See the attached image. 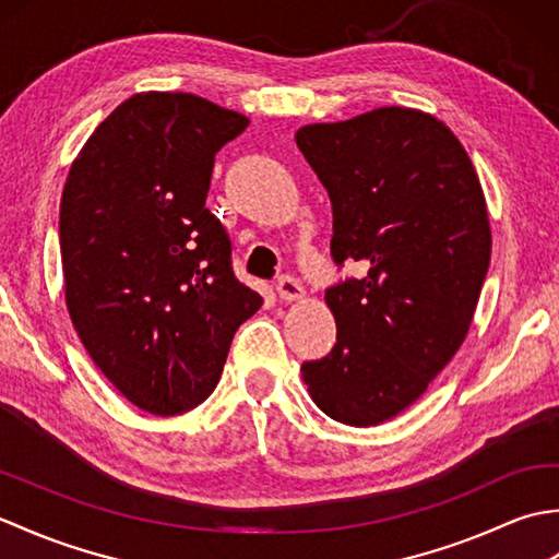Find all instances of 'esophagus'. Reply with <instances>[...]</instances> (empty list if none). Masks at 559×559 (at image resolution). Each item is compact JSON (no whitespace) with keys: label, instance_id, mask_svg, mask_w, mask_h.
<instances>
[{"label":"esophagus","instance_id":"34e87169","mask_svg":"<svg viewBox=\"0 0 559 559\" xmlns=\"http://www.w3.org/2000/svg\"><path fill=\"white\" fill-rule=\"evenodd\" d=\"M276 293H278V298H281V300L293 302V300H300L305 290H302V283H300L298 278H293V276H281V278H278V283H276Z\"/></svg>","mask_w":559,"mask_h":559}]
</instances>
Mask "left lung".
<instances>
[{"label": "left lung", "instance_id": "left-lung-1", "mask_svg": "<svg viewBox=\"0 0 559 559\" xmlns=\"http://www.w3.org/2000/svg\"><path fill=\"white\" fill-rule=\"evenodd\" d=\"M295 141L334 209L331 257L365 269L326 288L336 346L300 372L329 418L379 425L425 394L468 334L492 247L483 187L461 141L420 110L307 124Z\"/></svg>", "mask_w": 559, "mask_h": 559}]
</instances>
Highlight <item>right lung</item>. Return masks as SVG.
Masks as SVG:
<instances>
[{"label":"right lung","mask_w":559,"mask_h":559,"mask_svg":"<svg viewBox=\"0 0 559 559\" xmlns=\"http://www.w3.org/2000/svg\"><path fill=\"white\" fill-rule=\"evenodd\" d=\"M249 120L192 93H136L83 144L59 204L67 310L98 370L141 411L216 389L261 295L235 278L206 209L216 153Z\"/></svg>","instance_id":"right-lung-1"}]
</instances>
